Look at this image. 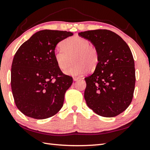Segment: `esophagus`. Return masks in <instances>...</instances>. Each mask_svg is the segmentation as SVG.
<instances>
[{"mask_svg": "<svg viewBox=\"0 0 150 150\" xmlns=\"http://www.w3.org/2000/svg\"><path fill=\"white\" fill-rule=\"evenodd\" d=\"M80 79V77H73V81H77V80H79Z\"/></svg>", "mask_w": 150, "mask_h": 150, "instance_id": "34e87169", "label": "esophagus"}]
</instances>
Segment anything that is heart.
Wrapping results in <instances>:
<instances>
[{
    "label": "heart",
    "mask_w": 150,
    "mask_h": 150,
    "mask_svg": "<svg viewBox=\"0 0 150 150\" xmlns=\"http://www.w3.org/2000/svg\"><path fill=\"white\" fill-rule=\"evenodd\" d=\"M62 48L54 52V59L61 70H64L71 64V67L65 73L71 76H80L88 72V68L93 70L99 61L98 50L84 38L73 36L61 42Z\"/></svg>",
    "instance_id": "b5f03b06"
}]
</instances>
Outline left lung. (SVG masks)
<instances>
[{"mask_svg": "<svg viewBox=\"0 0 150 150\" xmlns=\"http://www.w3.org/2000/svg\"><path fill=\"white\" fill-rule=\"evenodd\" d=\"M98 50L94 72L84 78V99L94 112L113 117L129 107L135 86L134 61L129 46L117 34L107 29L79 33Z\"/></svg>", "mask_w": 150, "mask_h": 150, "instance_id": "obj_1", "label": "left lung"}]
</instances>
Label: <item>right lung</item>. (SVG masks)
<instances>
[{"mask_svg":"<svg viewBox=\"0 0 150 150\" xmlns=\"http://www.w3.org/2000/svg\"><path fill=\"white\" fill-rule=\"evenodd\" d=\"M73 33L42 30L18 48L11 69V87L16 106L29 117L44 119L61 110L73 78L62 72L54 59L57 44Z\"/></svg>","mask_w":150,"mask_h":150,"instance_id":"obj_1","label":"right lung"}]
</instances>
